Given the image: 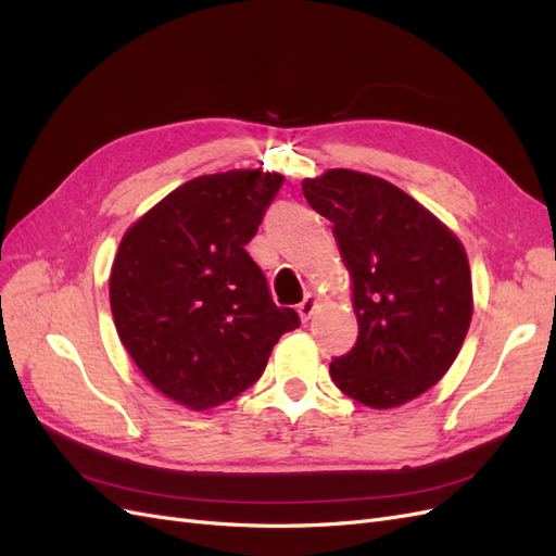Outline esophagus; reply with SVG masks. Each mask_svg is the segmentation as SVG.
Masks as SVG:
<instances>
[{
	"mask_svg": "<svg viewBox=\"0 0 556 556\" xmlns=\"http://www.w3.org/2000/svg\"><path fill=\"white\" fill-rule=\"evenodd\" d=\"M314 309H316V295L307 293V295H305V300H303V303L298 305V314H300V319H303V321H309V316L314 314Z\"/></svg>",
	"mask_w": 556,
	"mask_h": 556,
	"instance_id": "esophagus-1",
	"label": "esophagus"
}]
</instances>
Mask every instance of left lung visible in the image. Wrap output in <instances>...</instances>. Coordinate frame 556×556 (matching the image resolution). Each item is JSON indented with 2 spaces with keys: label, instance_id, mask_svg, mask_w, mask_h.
<instances>
[{
  "label": "left lung",
  "instance_id": "obj_1",
  "mask_svg": "<svg viewBox=\"0 0 556 556\" xmlns=\"http://www.w3.org/2000/svg\"><path fill=\"white\" fill-rule=\"evenodd\" d=\"M314 212L332 224L352 275L358 338L332 358L338 389L375 409L438 384L462 349L472 316L464 244L393 184L354 169L305 179Z\"/></svg>",
  "mask_w": 556,
  "mask_h": 556
}]
</instances>
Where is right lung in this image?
Instances as JSON below:
<instances>
[{
	"mask_svg": "<svg viewBox=\"0 0 556 556\" xmlns=\"http://www.w3.org/2000/svg\"><path fill=\"white\" fill-rule=\"evenodd\" d=\"M281 174H204L123 235L109 298L118 338L149 382L190 409H210L258 382L273 346L300 326L277 307L247 253Z\"/></svg>",
	"mask_w": 556,
	"mask_h": 556,
	"instance_id": "right-lung-1",
	"label": "right lung"
}]
</instances>
